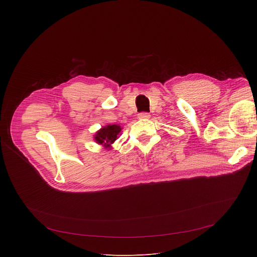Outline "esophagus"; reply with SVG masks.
<instances>
[{"instance_id": "obj_1", "label": "esophagus", "mask_w": 257, "mask_h": 257, "mask_svg": "<svg viewBox=\"0 0 257 257\" xmlns=\"http://www.w3.org/2000/svg\"><path fill=\"white\" fill-rule=\"evenodd\" d=\"M151 117V115L149 113H145V112H142L140 114H138V119L139 120H146L149 119Z\"/></svg>"}]
</instances>
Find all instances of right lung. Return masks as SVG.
I'll list each match as a JSON object with an SVG mask.
<instances>
[{"instance_id":"right-lung-1","label":"right lung","mask_w":257,"mask_h":257,"mask_svg":"<svg viewBox=\"0 0 257 257\" xmlns=\"http://www.w3.org/2000/svg\"><path fill=\"white\" fill-rule=\"evenodd\" d=\"M121 130L122 128L119 125H106L95 133L94 140L96 141V143L103 145L105 149L111 148V145L120 135Z\"/></svg>"}]
</instances>
